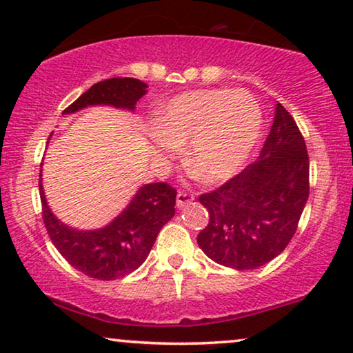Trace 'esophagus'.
Segmentation results:
<instances>
[{
    "instance_id": "esophagus-1",
    "label": "esophagus",
    "mask_w": 353,
    "mask_h": 353,
    "mask_svg": "<svg viewBox=\"0 0 353 353\" xmlns=\"http://www.w3.org/2000/svg\"><path fill=\"white\" fill-rule=\"evenodd\" d=\"M192 201H194V196L190 194V192L180 191L176 196V207L178 209H183V207H188L190 204H192Z\"/></svg>"
}]
</instances>
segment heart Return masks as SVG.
<instances>
[{
	"label": "heart",
	"mask_w": 353,
	"mask_h": 353,
	"mask_svg": "<svg viewBox=\"0 0 353 353\" xmlns=\"http://www.w3.org/2000/svg\"><path fill=\"white\" fill-rule=\"evenodd\" d=\"M154 130V144L162 156L190 141L188 168L215 183L236 175L248 161L262 133V114L245 91H190L159 110Z\"/></svg>",
	"instance_id": "heart-1"
}]
</instances>
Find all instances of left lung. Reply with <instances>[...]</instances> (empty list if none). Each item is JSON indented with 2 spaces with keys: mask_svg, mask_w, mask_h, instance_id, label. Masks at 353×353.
<instances>
[{
  "mask_svg": "<svg viewBox=\"0 0 353 353\" xmlns=\"http://www.w3.org/2000/svg\"><path fill=\"white\" fill-rule=\"evenodd\" d=\"M307 199L305 141L296 120L278 103L257 161L199 197L210 219L197 244L223 267H262L286 249Z\"/></svg>",
  "mask_w": 353,
  "mask_h": 353,
  "instance_id": "obj_1",
  "label": "left lung"
}]
</instances>
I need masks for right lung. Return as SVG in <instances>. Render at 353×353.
Returning <instances> with one entry per match:
<instances>
[{
	"mask_svg": "<svg viewBox=\"0 0 353 353\" xmlns=\"http://www.w3.org/2000/svg\"><path fill=\"white\" fill-rule=\"evenodd\" d=\"M146 91L148 85L141 80L115 77L91 86L62 114H74L88 105H112L133 112ZM41 181L40 170L43 221L52 244L72 267L103 281L123 278L141 267L159 231L175 215L176 191L167 183H148L110 223L98 230H77L52 214Z\"/></svg>",
	"mask_w": 353,
	"mask_h": 353,
	"instance_id": "obj_1",
	"label": "right lung"
}]
</instances>
